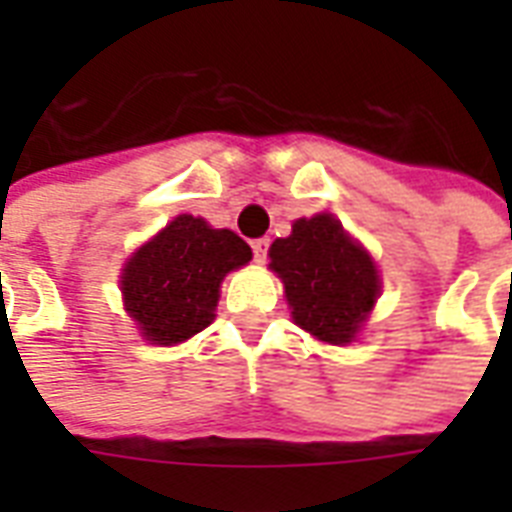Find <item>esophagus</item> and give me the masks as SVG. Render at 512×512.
<instances>
[{"label": "esophagus", "mask_w": 512, "mask_h": 512, "mask_svg": "<svg viewBox=\"0 0 512 512\" xmlns=\"http://www.w3.org/2000/svg\"><path fill=\"white\" fill-rule=\"evenodd\" d=\"M268 247H271V239L252 241V255H255L257 263H265V260H268Z\"/></svg>", "instance_id": "34e87169"}]
</instances>
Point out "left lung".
I'll list each match as a JSON object with an SVG mask.
<instances>
[{"label": "left lung", "mask_w": 512, "mask_h": 512, "mask_svg": "<svg viewBox=\"0 0 512 512\" xmlns=\"http://www.w3.org/2000/svg\"><path fill=\"white\" fill-rule=\"evenodd\" d=\"M271 268L284 281L295 324L332 345L356 337L380 295L372 257L332 215L297 220L287 239L271 244Z\"/></svg>", "instance_id": "obj_1"}]
</instances>
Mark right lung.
<instances>
[{
    "label": "right lung",
    "mask_w": 512,
    "mask_h": 512,
    "mask_svg": "<svg viewBox=\"0 0 512 512\" xmlns=\"http://www.w3.org/2000/svg\"><path fill=\"white\" fill-rule=\"evenodd\" d=\"M252 260L244 239L180 215L140 247L122 273L127 313L154 345H175L215 319L217 292L228 271Z\"/></svg>",
    "instance_id": "obj_1"
}]
</instances>
